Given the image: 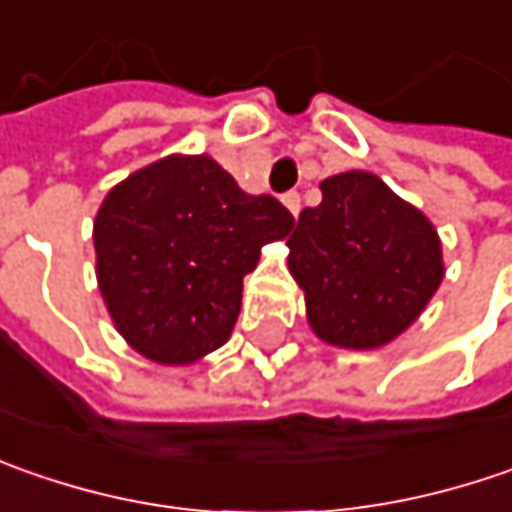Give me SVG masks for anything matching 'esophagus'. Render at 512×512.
Instances as JSON below:
<instances>
[{"mask_svg": "<svg viewBox=\"0 0 512 512\" xmlns=\"http://www.w3.org/2000/svg\"><path fill=\"white\" fill-rule=\"evenodd\" d=\"M283 206H286L289 212L298 217V212H300V194H298V191H286V194H283Z\"/></svg>", "mask_w": 512, "mask_h": 512, "instance_id": "obj_1", "label": "esophagus"}]
</instances>
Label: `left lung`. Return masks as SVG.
Wrapping results in <instances>:
<instances>
[{
    "instance_id": "obj_1",
    "label": "left lung",
    "mask_w": 512,
    "mask_h": 512,
    "mask_svg": "<svg viewBox=\"0 0 512 512\" xmlns=\"http://www.w3.org/2000/svg\"><path fill=\"white\" fill-rule=\"evenodd\" d=\"M289 246V272L315 335L344 349H375L410 326L444 278L433 223L369 171L321 183Z\"/></svg>"
}]
</instances>
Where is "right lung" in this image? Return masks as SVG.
Wrapping results in <instances>:
<instances>
[{
  "label": "right lung",
  "instance_id": "obj_1",
  "mask_svg": "<svg viewBox=\"0 0 512 512\" xmlns=\"http://www.w3.org/2000/svg\"><path fill=\"white\" fill-rule=\"evenodd\" d=\"M295 217L246 194L209 154H171L108 191L94 220L97 280L120 335L157 364H191L223 346L243 278Z\"/></svg>",
  "mask_w": 512,
  "mask_h": 512
}]
</instances>
